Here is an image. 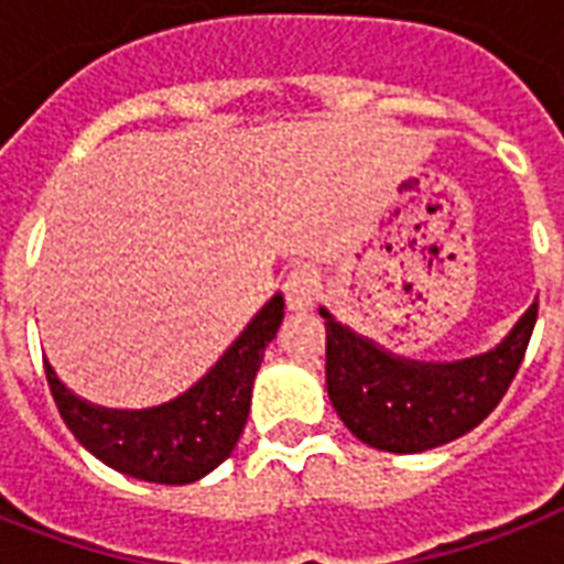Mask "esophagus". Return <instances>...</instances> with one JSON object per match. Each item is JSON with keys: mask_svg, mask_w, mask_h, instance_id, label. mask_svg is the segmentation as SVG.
I'll use <instances>...</instances> for the list:
<instances>
[{"mask_svg": "<svg viewBox=\"0 0 564 564\" xmlns=\"http://www.w3.org/2000/svg\"><path fill=\"white\" fill-rule=\"evenodd\" d=\"M318 292H322V278H318L316 269L310 265H299L286 274L283 281V295H286V307L292 313H301V310H310L316 304Z\"/></svg>", "mask_w": 564, "mask_h": 564, "instance_id": "34e87169", "label": "esophagus"}]
</instances>
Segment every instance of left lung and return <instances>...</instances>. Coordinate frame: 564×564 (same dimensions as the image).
Listing matches in <instances>:
<instances>
[{"instance_id":"8db88e82","label":"left lung","mask_w":564,"mask_h":564,"mask_svg":"<svg viewBox=\"0 0 564 564\" xmlns=\"http://www.w3.org/2000/svg\"><path fill=\"white\" fill-rule=\"evenodd\" d=\"M327 330V398L354 436L389 454H421L474 430L507 394L533 336L539 301L486 354L424 362L386 351L318 307Z\"/></svg>"}]
</instances>
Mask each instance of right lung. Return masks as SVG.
<instances>
[{"label": "right lung", "instance_id": "add662e5", "mask_svg": "<svg viewBox=\"0 0 564 564\" xmlns=\"http://www.w3.org/2000/svg\"><path fill=\"white\" fill-rule=\"evenodd\" d=\"M283 322V295L265 301L246 330L187 392L145 410H108L78 398L43 360L57 412L96 459L145 482L187 486L234 454L251 410L265 345Z\"/></svg>", "mask_w": 564, "mask_h": 564}]
</instances>
